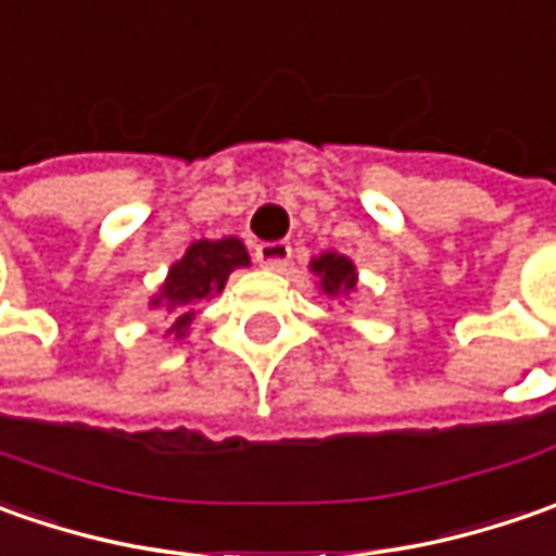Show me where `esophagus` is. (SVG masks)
<instances>
[{"label": "esophagus", "mask_w": 556, "mask_h": 556, "mask_svg": "<svg viewBox=\"0 0 556 556\" xmlns=\"http://www.w3.org/2000/svg\"><path fill=\"white\" fill-rule=\"evenodd\" d=\"M256 263L266 268H285L290 263V256H293V247L288 241H263V244H256Z\"/></svg>", "instance_id": "obj_1"}]
</instances>
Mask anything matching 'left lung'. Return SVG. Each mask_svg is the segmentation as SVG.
Wrapping results in <instances>:
<instances>
[{"label": "left lung", "mask_w": 556, "mask_h": 556, "mask_svg": "<svg viewBox=\"0 0 556 556\" xmlns=\"http://www.w3.org/2000/svg\"><path fill=\"white\" fill-rule=\"evenodd\" d=\"M312 271L321 275L325 293H350L355 288V268L346 256L325 253V256L312 260Z\"/></svg>", "instance_id": "left-lung-1"}]
</instances>
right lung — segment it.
Wrapping results in <instances>:
<instances>
[{
	"label": "right lung",
	"instance_id": "add662e5",
	"mask_svg": "<svg viewBox=\"0 0 556 556\" xmlns=\"http://www.w3.org/2000/svg\"><path fill=\"white\" fill-rule=\"evenodd\" d=\"M244 244L238 238H223V241H198L188 247L182 260L169 268V278L163 285V293L154 300V306H166L173 312V328L169 333L182 337L185 328L194 318V303L203 296H216L225 288L228 275L238 266H247Z\"/></svg>",
	"mask_w": 556,
	"mask_h": 556
}]
</instances>
